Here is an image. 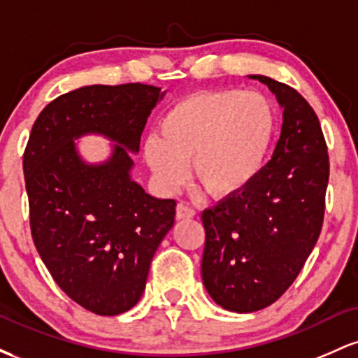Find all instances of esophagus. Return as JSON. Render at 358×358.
I'll return each mask as SVG.
<instances>
[{
  "label": "esophagus",
  "instance_id": "34e87169",
  "mask_svg": "<svg viewBox=\"0 0 358 358\" xmlns=\"http://www.w3.org/2000/svg\"><path fill=\"white\" fill-rule=\"evenodd\" d=\"M195 210L192 207H188L187 203H178L176 205V219L185 220V219H193L195 217Z\"/></svg>",
  "mask_w": 358,
  "mask_h": 358
}]
</instances>
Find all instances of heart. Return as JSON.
<instances>
[{
	"instance_id": "obj_1",
	"label": "heart",
	"mask_w": 358,
	"mask_h": 358,
	"mask_svg": "<svg viewBox=\"0 0 358 358\" xmlns=\"http://www.w3.org/2000/svg\"><path fill=\"white\" fill-rule=\"evenodd\" d=\"M276 129V110L262 94L200 90L163 114L159 136L145 141V158L163 187H178L192 162L195 182L213 199H227L262 170Z\"/></svg>"
}]
</instances>
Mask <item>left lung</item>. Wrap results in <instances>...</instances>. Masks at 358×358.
<instances>
[{
  "mask_svg": "<svg viewBox=\"0 0 358 358\" xmlns=\"http://www.w3.org/2000/svg\"><path fill=\"white\" fill-rule=\"evenodd\" d=\"M282 109L271 162L244 190L202 213V279L217 305L252 313L293 285L313 250L324 215L330 159L318 116L298 90L266 76Z\"/></svg>",
  "mask_w": 358,
  "mask_h": 358,
  "instance_id": "left-lung-1",
  "label": "left lung"
}]
</instances>
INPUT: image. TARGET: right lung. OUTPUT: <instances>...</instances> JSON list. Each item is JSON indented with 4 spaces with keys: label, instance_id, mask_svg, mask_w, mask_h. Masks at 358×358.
<instances>
[{
    "label": "right lung",
    "instance_id": "right-lung-1",
    "mask_svg": "<svg viewBox=\"0 0 358 358\" xmlns=\"http://www.w3.org/2000/svg\"><path fill=\"white\" fill-rule=\"evenodd\" d=\"M162 89L87 85L53 99L36 117L23 171L35 248L60 289L96 315L114 316L141 298L150 264L175 224L173 199H155L131 180L146 119ZM116 141L102 166H87L73 139Z\"/></svg>",
    "mask_w": 358,
    "mask_h": 358
}]
</instances>
